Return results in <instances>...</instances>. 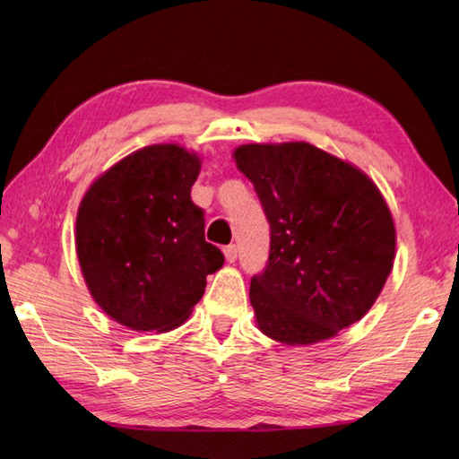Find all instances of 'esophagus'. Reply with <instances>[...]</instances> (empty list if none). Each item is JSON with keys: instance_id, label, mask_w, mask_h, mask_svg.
<instances>
[{"instance_id": "obj_1", "label": "esophagus", "mask_w": 459, "mask_h": 459, "mask_svg": "<svg viewBox=\"0 0 459 459\" xmlns=\"http://www.w3.org/2000/svg\"><path fill=\"white\" fill-rule=\"evenodd\" d=\"M224 258H227V262H235L237 260V256H238V248L235 247V245H229V247H224Z\"/></svg>"}]
</instances>
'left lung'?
<instances>
[{
  "mask_svg": "<svg viewBox=\"0 0 459 459\" xmlns=\"http://www.w3.org/2000/svg\"><path fill=\"white\" fill-rule=\"evenodd\" d=\"M235 161L270 222L266 268L250 281L260 331L286 345L335 337L373 307L393 270L386 201L355 165L306 142L247 143Z\"/></svg>",
  "mask_w": 459,
  "mask_h": 459,
  "instance_id": "left-lung-1",
  "label": "left lung"
}]
</instances>
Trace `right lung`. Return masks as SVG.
Segmentation results:
<instances>
[{
    "label": "right lung",
    "mask_w": 459,
    "mask_h": 459,
    "mask_svg": "<svg viewBox=\"0 0 459 459\" xmlns=\"http://www.w3.org/2000/svg\"><path fill=\"white\" fill-rule=\"evenodd\" d=\"M197 153L155 143L96 179L76 214V256L104 314L134 331H169L191 316L222 252L204 240L191 201Z\"/></svg>",
    "instance_id": "obj_1"
}]
</instances>
